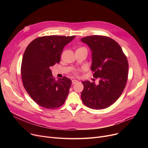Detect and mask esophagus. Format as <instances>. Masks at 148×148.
I'll use <instances>...</instances> for the list:
<instances>
[{"label":"esophagus","mask_w":148,"mask_h":148,"mask_svg":"<svg viewBox=\"0 0 148 148\" xmlns=\"http://www.w3.org/2000/svg\"><path fill=\"white\" fill-rule=\"evenodd\" d=\"M77 82H78V81L76 80H72V84H74L75 83H77Z\"/></svg>","instance_id":"obj_1"}]
</instances>
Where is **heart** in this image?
<instances>
[{
    "instance_id": "obj_1",
    "label": "heart",
    "mask_w": 148,
    "mask_h": 148,
    "mask_svg": "<svg viewBox=\"0 0 148 148\" xmlns=\"http://www.w3.org/2000/svg\"><path fill=\"white\" fill-rule=\"evenodd\" d=\"M80 49H85V48H84V47H82V48H80Z\"/></svg>"
}]
</instances>
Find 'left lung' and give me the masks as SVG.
Returning <instances> with one entry per match:
<instances>
[{
    "label": "left lung",
    "mask_w": 148,
    "mask_h": 148,
    "mask_svg": "<svg viewBox=\"0 0 148 148\" xmlns=\"http://www.w3.org/2000/svg\"><path fill=\"white\" fill-rule=\"evenodd\" d=\"M81 41L92 52L90 69L99 79L97 84L82 82V100L92 109H103L113 104L123 91L128 79V60L119 44L110 38L93 35L82 38Z\"/></svg>",
    "instance_id": "1"
}]
</instances>
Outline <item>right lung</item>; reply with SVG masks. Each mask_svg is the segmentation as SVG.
<instances>
[{
  "mask_svg": "<svg viewBox=\"0 0 148 148\" xmlns=\"http://www.w3.org/2000/svg\"><path fill=\"white\" fill-rule=\"evenodd\" d=\"M75 37H39L27 47L21 67L23 84L27 94L39 106L54 109L64 104L71 80L66 77L55 80L50 68L59 63L64 47Z\"/></svg>",
  "mask_w": 148,
  "mask_h": 148,
  "instance_id": "add662e5",
  "label": "right lung"
}]
</instances>
